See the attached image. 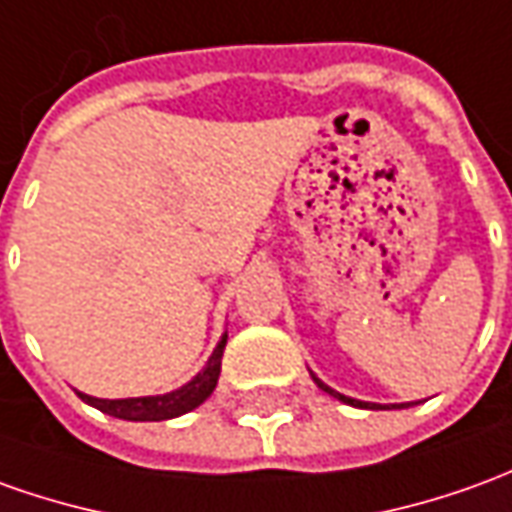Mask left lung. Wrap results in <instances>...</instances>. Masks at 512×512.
Masks as SVG:
<instances>
[{
  "label": "left lung",
  "instance_id": "obj_1",
  "mask_svg": "<svg viewBox=\"0 0 512 512\" xmlns=\"http://www.w3.org/2000/svg\"><path fill=\"white\" fill-rule=\"evenodd\" d=\"M312 379H315V384L320 387V390H326L329 396H334L337 401H343V404H351V407H359V410H404V407H412V401H407V404H373V401H359V398H351V396H343V393H337L334 387H329L326 382H320L315 373H312ZM418 404V401H415Z\"/></svg>",
  "mask_w": 512,
  "mask_h": 512
}]
</instances>
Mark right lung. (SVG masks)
Segmentation results:
<instances>
[{"label":"right lung","instance_id":"obj_1","mask_svg":"<svg viewBox=\"0 0 512 512\" xmlns=\"http://www.w3.org/2000/svg\"><path fill=\"white\" fill-rule=\"evenodd\" d=\"M228 343V331L220 337V343L214 348V354L206 362V368L197 373L192 382L181 384L178 390L164 393V396H144V398H94L86 393H77L86 404L97 407L105 415H114L122 421H169V418H178L186 415L195 407H200L206 398L214 393L217 379H220V365H222V351Z\"/></svg>","mask_w":512,"mask_h":512}]
</instances>
